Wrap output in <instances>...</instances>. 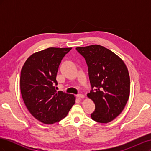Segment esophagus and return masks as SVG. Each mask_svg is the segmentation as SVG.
I'll return each mask as SVG.
<instances>
[{"mask_svg": "<svg viewBox=\"0 0 151 151\" xmlns=\"http://www.w3.org/2000/svg\"><path fill=\"white\" fill-rule=\"evenodd\" d=\"M77 97L79 99H83V98H84V94H77Z\"/></svg>", "mask_w": 151, "mask_h": 151, "instance_id": "1", "label": "esophagus"}]
</instances>
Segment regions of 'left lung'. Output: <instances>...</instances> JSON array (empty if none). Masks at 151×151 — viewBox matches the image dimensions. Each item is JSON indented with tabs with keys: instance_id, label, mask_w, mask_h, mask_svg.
<instances>
[{
	"instance_id": "obj_1",
	"label": "left lung",
	"mask_w": 151,
	"mask_h": 151,
	"mask_svg": "<svg viewBox=\"0 0 151 151\" xmlns=\"http://www.w3.org/2000/svg\"><path fill=\"white\" fill-rule=\"evenodd\" d=\"M76 50L84 57L88 67L92 90L87 96L95 104L91 117L98 123L110 122L122 113L129 98L127 67L115 53L101 45L77 47Z\"/></svg>"
}]
</instances>
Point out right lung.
I'll use <instances>...</instances> for the list:
<instances>
[{
	"label": "right lung",
	"mask_w": 151,
	"mask_h": 151,
	"mask_svg": "<svg viewBox=\"0 0 151 151\" xmlns=\"http://www.w3.org/2000/svg\"><path fill=\"white\" fill-rule=\"evenodd\" d=\"M72 48H48L33 53L21 71L22 98L29 113L45 124L64 118L75 103L73 94L57 91L59 65Z\"/></svg>",
	"instance_id": "right-lung-1"
}]
</instances>
